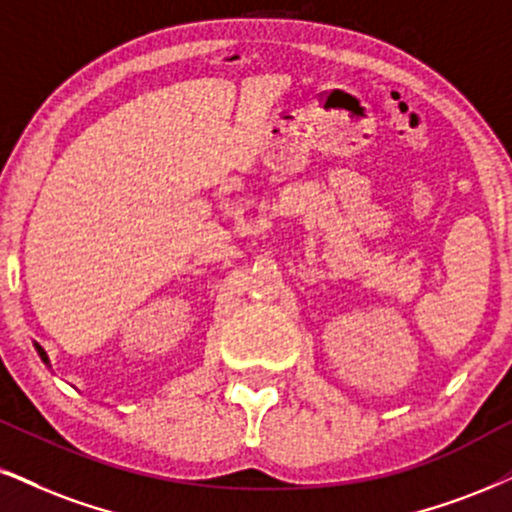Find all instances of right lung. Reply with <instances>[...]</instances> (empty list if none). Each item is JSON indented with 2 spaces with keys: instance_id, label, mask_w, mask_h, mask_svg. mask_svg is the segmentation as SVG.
<instances>
[{
  "instance_id": "1",
  "label": "right lung",
  "mask_w": 512,
  "mask_h": 512,
  "mask_svg": "<svg viewBox=\"0 0 512 512\" xmlns=\"http://www.w3.org/2000/svg\"><path fill=\"white\" fill-rule=\"evenodd\" d=\"M37 353H40V358H42V361H44V363H49L47 353H44V351H42V346H37Z\"/></svg>"
}]
</instances>
